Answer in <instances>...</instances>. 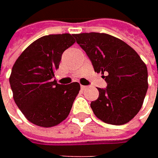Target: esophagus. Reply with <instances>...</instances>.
Returning a JSON list of instances; mask_svg holds the SVG:
<instances>
[{
    "label": "esophagus",
    "instance_id": "1",
    "mask_svg": "<svg viewBox=\"0 0 158 158\" xmlns=\"http://www.w3.org/2000/svg\"><path fill=\"white\" fill-rule=\"evenodd\" d=\"M81 89H82V90H85V89H87V86H84V85H81Z\"/></svg>",
    "mask_w": 158,
    "mask_h": 158
}]
</instances>
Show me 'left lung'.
<instances>
[{
	"label": "left lung",
	"mask_w": 158,
	"mask_h": 158,
	"mask_svg": "<svg viewBox=\"0 0 158 158\" xmlns=\"http://www.w3.org/2000/svg\"><path fill=\"white\" fill-rule=\"evenodd\" d=\"M85 51L95 72L107 83L98 88L99 96L90 107L102 121L123 125L130 121L143 106L148 89V70L141 57L124 41L109 34H74Z\"/></svg>",
	"instance_id": "obj_1"
}]
</instances>
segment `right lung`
Listing matches in <instances>:
<instances>
[{
    "mask_svg": "<svg viewBox=\"0 0 158 158\" xmlns=\"http://www.w3.org/2000/svg\"><path fill=\"white\" fill-rule=\"evenodd\" d=\"M74 34H52L35 40L15 60L9 83L16 106L39 127L60 124L69 114L80 84L53 80L63 52L76 40Z\"/></svg>",
    "mask_w": 158,
    "mask_h": 158,
    "instance_id": "1",
    "label": "right lung"
}]
</instances>
